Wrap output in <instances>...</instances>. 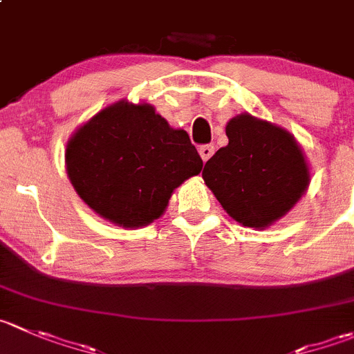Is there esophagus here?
I'll use <instances>...</instances> for the list:
<instances>
[{
	"label": "esophagus",
	"mask_w": 354,
	"mask_h": 354,
	"mask_svg": "<svg viewBox=\"0 0 354 354\" xmlns=\"http://www.w3.org/2000/svg\"><path fill=\"white\" fill-rule=\"evenodd\" d=\"M198 153H201L202 160H204V162H207V160L212 157V153H214V147H212V145H201V147H198Z\"/></svg>",
	"instance_id": "1"
}]
</instances>
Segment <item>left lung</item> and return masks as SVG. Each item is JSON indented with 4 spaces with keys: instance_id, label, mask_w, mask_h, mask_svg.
<instances>
[{
    "instance_id": "left-lung-1",
    "label": "left lung",
    "mask_w": 354,
    "mask_h": 354,
    "mask_svg": "<svg viewBox=\"0 0 354 354\" xmlns=\"http://www.w3.org/2000/svg\"><path fill=\"white\" fill-rule=\"evenodd\" d=\"M228 145L205 162L202 178L235 221L264 228L306 192L310 171L286 129L249 114L226 124Z\"/></svg>"
}]
</instances>
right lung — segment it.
I'll return each instance as SVG.
<instances>
[{"mask_svg":"<svg viewBox=\"0 0 354 354\" xmlns=\"http://www.w3.org/2000/svg\"><path fill=\"white\" fill-rule=\"evenodd\" d=\"M65 164L79 197L126 228L159 218L174 188L202 169L187 131L169 128L152 105L128 102L111 105L79 128Z\"/></svg>","mask_w":354,"mask_h":354,"instance_id":"right-lung-1","label":"right lung"}]
</instances>
